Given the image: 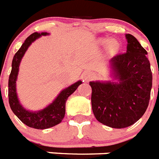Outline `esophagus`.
Segmentation results:
<instances>
[{"mask_svg": "<svg viewBox=\"0 0 159 159\" xmlns=\"http://www.w3.org/2000/svg\"><path fill=\"white\" fill-rule=\"evenodd\" d=\"M84 80H85L86 81H89V80H91V78H92V75H91L89 73H85L84 75Z\"/></svg>", "mask_w": 159, "mask_h": 159, "instance_id": "1", "label": "esophagus"}]
</instances>
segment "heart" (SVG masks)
Returning <instances> with one entry per match:
<instances>
[{
  "instance_id": "b5f03b06",
  "label": "heart",
  "mask_w": 159,
  "mask_h": 159,
  "mask_svg": "<svg viewBox=\"0 0 159 159\" xmlns=\"http://www.w3.org/2000/svg\"><path fill=\"white\" fill-rule=\"evenodd\" d=\"M102 43L107 44L108 43V40H107V39H102ZM109 48H110V49H111V51H116L118 48L117 43L115 41L111 42V43H109Z\"/></svg>"
}]
</instances>
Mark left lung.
Returning a JSON list of instances; mask_svg holds the SVG:
<instances>
[{
    "label": "left lung",
    "instance_id": "left-lung-1",
    "mask_svg": "<svg viewBox=\"0 0 159 159\" xmlns=\"http://www.w3.org/2000/svg\"><path fill=\"white\" fill-rule=\"evenodd\" d=\"M125 37L126 52L111 61L119 83H89L94 116L103 125L117 129L133 125L144 115L153 80L146 50L133 35Z\"/></svg>",
    "mask_w": 159,
    "mask_h": 159
}]
</instances>
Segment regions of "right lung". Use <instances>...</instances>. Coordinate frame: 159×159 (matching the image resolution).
I'll return each instance as SVG.
<instances>
[{"mask_svg":"<svg viewBox=\"0 0 159 159\" xmlns=\"http://www.w3.org/2000/svg\"><path fill=\"white\" fill-rule=\"evenodd\" d=\"M47 34H48L47 33L40 34L36 32V33L32 34L26 39L25 43L21 46V48L14 56L13 61H12V69H11L10 77H9L8 83L9 103H10V107L12 111L24 124L29 127L40 129V130L52 127L54 125L61 122L66 113V102L67 98L70 95L72 94L75 91L78 86L82 84L81 81H78L75 84H72L71 86L61 91V93L58 95V97L56 98L52 103L49 105L48 107H46L45 109L38 112H31V111H26L20 105L17 98L16 92H15L16 90L15 89V83H16L15 81L17 79L20 61L29 45L35 39L42 35H47Z\"/></svg>","mask_w":159,"mask_h":159,"instance_id":"obj_1","label":"right lung"}]
</instances>
